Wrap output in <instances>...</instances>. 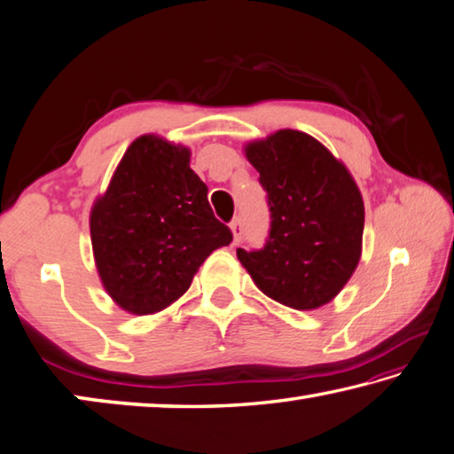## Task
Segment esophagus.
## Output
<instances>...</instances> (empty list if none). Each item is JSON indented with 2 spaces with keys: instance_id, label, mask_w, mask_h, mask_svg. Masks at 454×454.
I'll list each match as a JSON object with an SVG mask.
<instances>
[{
  "instance_id": "obj_1",
  "label": "esophagus",
  "mask_w": 454,
  "mask_h": 454,
  "mask_svg": "<svg viewBox=\"0 0 454 454\" xmlns=\"http://www.w3.org/2000/svg\"><path fill=\"white\" fill-rule=\"evenodd\" d=\"M229 227H231V231H233V241L237 243V241H239L241 233H243V223H241V219H239V217H235L231 223H229Z\"/></svg>"
}]
</instances>
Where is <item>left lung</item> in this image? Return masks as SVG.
<instances>
[{
	"label": "left lung",
	"mask_w": 454,
	"mask_h": 454,
	"mask_svg": "<svg viewBox=\"0 0 454 454\" xmlns=\"http://www.w3.org/2000/svg\"><path fill=\"white\" fill-rule=\"evenodd\" d=\"M267 192L270 233L262 249H237L255 286L294 309L340 294L362 254L364 203L346 167L314 137L278 130L245 148Z\"/></svg>",
	"instance_id": "left-lung-1"
}]
</instances>
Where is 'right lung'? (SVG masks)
<instances>
[{"label":"right lung","mask_w":454,"mask_h":454,"mask_svg":"<svg viewBox=\"0 0 454 454\" xmlns=\"http://www.w3.org/2000/svg\"><path fill=\"white\" fill-rule=\"evenodd\" d=\"M189 157V148L140 137L94 203L96 267L110 297L130 314H154L178 300L200 263L233 241Z\"/></svg>","instance_id":"right-lung-1"}]
</instances>
